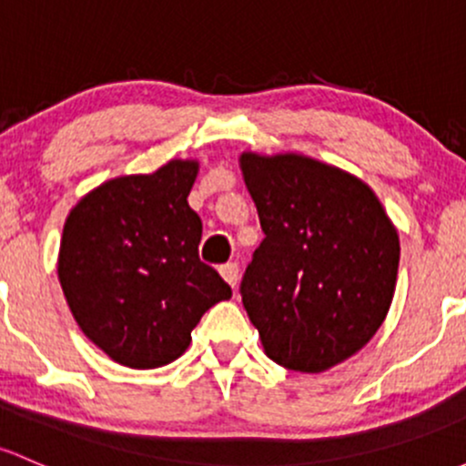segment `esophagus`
Listing matches in <instances>:
<instances>
[{
	"label": "esophagus",
	"instance_id": "1",
	"mask_svg": "<svg viewBox=\"0 0 466 466\" xmlns=\"http://www.w3.org/2000/svg\"><path fill=\"white\" fill-rule=\"evenodd\" d=\"M218 272H220V277H223L232 288L238 283V263H234V261L225 263V266L218 268Z\"/></svg>",
	"mask_w": 466,
	"mask_h": 466
}]
</instances>
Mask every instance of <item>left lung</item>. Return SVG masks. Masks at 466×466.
I'll use <instances>...</instances> for the list:
<instances>
[{"label": "left lung", "mask_w": 466, "mask_h": 466, "mask_svg": "<svg viewBox=\"0 0 466 466\" xmlns=\"http://www.w3.org/2000/svg\"><path fill=\"white\" fill-rule=\"evenodd\" d=\"M266 238L241 283L266 355L323 373L373 339L393 303L398 228L357 176L310 156L243 151Z\"/></svg>", "instance_id": "1"}]
</instances>
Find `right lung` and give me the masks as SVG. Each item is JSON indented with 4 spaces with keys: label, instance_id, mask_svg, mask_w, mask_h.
<instances>
[{
    "label": "right lung",
    "instance_id": "obj_1",
    "mask_svg": "<svg viewBox=\"0 0 466 466\" xmlns=\"http://www.w3.org/2000/svg\"><path fill=\"white\" fill-rule=\"evenodd\" d=\"M196 176L194 158L116 176L82 196L66 217L57 279L73 319L129 369L178 360L200 317L232 297L198 258L203 223L187 203Z\"/></svg>",
    "mask_w": 466,
    "mask_h": 466
}]
</instances>
